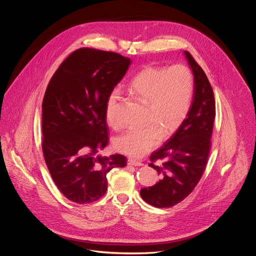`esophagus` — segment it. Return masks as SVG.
Returning a JSON list of instances; mask_svg holds the SVG:
<instances>
[{
  "instance_id": "esophagus-1",
  "label": "esophagus",
  "mask_w": 256,
  "mask_h": 256,
  "mask_svg": "<svg viewBox=\"0 0 256 256\" xmlns=\"http://www.w3.org/2000/svg\"><path fill=\"white\" fill-rule=\"evenodd\" d=\"M128 165H132V166H142V162H138V161H136V160H132V159H128Z\"/></svg>"
}]
</instances>
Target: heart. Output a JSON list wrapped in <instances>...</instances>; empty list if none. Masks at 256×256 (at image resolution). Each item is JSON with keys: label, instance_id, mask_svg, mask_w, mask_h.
Here are the masks:
<instances>
[{"label": "heart", "instance_id": "heart-1", "mask_svg": "<svg viewBox=\"0 0 256 256\" xmlns=\"http://www.w3.org/2000/svg\"><path fill=\"white\" fill-rule=\"evenodd\" d=\"M130 90L146 104L144 122L148 124L128 128L114 138V144L120 153L140 158L156 147L161 134L169 136L184 122L192 106L194 78L184 64L169 68L149 66L132 79ZM120 97V91L114 89L106 101L105 118L112 128L120 126L116 116Z\"/></svg>", "mask_w": 256, "mask_h": 256}]
</instances>
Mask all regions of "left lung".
Here are the masks:
<instances>
[{"instance_id": "1", "label": "left lung", "mask_w": 256, "mask_h": 256, "mask_svg": "<svg viewBox=\"0 0 256 256\" xmlns=\"http://www.w3.org/2000/svg\"><path fill=\"white\" fill-rule=\"evenodd\" d=\"M184 54L194 75V97L190 112L175 130L150 157V167L161 179L153 186L142 188V198L156 208H170L184 200L194 190L206 169L216 106L212 86L202 68L192 54ZM159 162L158 166L154 163Z\"/></svg>"}]
</instances>
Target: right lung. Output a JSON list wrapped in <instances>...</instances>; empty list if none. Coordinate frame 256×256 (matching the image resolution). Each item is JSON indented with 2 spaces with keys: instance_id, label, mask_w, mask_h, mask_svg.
<instances>
[{
  "instance_id": "1",
  "label": "right lung",
  "mask_w": 256,
  "mask_h": 256,
  "mask_svg": "<svg viewBox=\"0 0 256 256\" xmlns=\"http://www.w3.org/2000/svg\"><path fill=\"white\" fill-rule=\"evenodd\" d=\"M132 64L116 52L80 48L50 81L42 102V151L56 186L70 202L99 200L107 173L124 167L120 154H98L108 144L106 101Z\"/></svg>"
}]
</instances>
